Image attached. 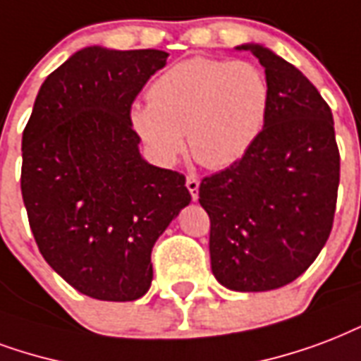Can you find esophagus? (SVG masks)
<instances>
[{
	"label": "esophagus",
	"mask_w": 361,
	"mask_h": 361,
	"mask_svg": "<svg viewBox=\"0 0 361 361\" xmlns=\"http://www.w3.org/2000/svg\"><path fill=\"white\" fill-rule=\"evenodd\" d=\"M185 185H187V189H189V192H191L192 200H197V199H199V185H200L199 178H197V176L189 174V176H187Z\"/></svg>",
	"instance_id": "34e87169"
}]
</instances>
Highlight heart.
Wrapping results in <instances>:
<instances>
[{"label":"heart","instance_id":"obj_1","mask_svg":"<svg viewBox=\"0 0 361 361\" xmlns=\"http://www.w3.org/2000/svg\"><path fill=\"white\" fill-rule=\"evenodd\" d=\"M130 125L155 159L174 164L187 144L199 162L227 169L252 149L267 123L271 87L252 62L195 56L170 66L147 90Z\"/></svg>","mask_w":361,"mask_h":361}]
</instances>
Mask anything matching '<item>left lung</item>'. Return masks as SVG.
Wrapping results in <instances>:
<instances>
[{"instance_id": "left-lung-1", "label": "left lung", "mask_w": 361, "mask_h": 361, "mask_svg": "<svg viewBox=\"0 0 361 361\" xmlns=\"http://www.w3.org/2000/svg\"><path fill=\"white\" fill-rule=\"evenodd\" d=\"M265 68L271 107L240 161L200 181L210 217L212 272L235 291L290 284L318 257L334 227L341 155L331 109L295 66L242 45Z\"/></svg>"}]
</instances>
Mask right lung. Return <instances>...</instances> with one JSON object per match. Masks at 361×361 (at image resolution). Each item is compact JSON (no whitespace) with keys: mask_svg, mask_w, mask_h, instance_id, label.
I'll use <instances>...</instances> for the list:
<instances>
[{"mask_svg":"<svg viewBox=\"0 0 361 361\" xmlns=\"http://www.w3.org/2000/svg\"><path fill=\"white\" fill-rule=\"evenodd\" d=\"M169 52L87 47L41 85L22 132L20 189L41 255L100 301H134L151 250L191 202L185 176L137 151L132 104Z\"/></svg>","mask_w":361,"mask_h":361,"instance_id":"1","label":"right lung"}]
</instances>
